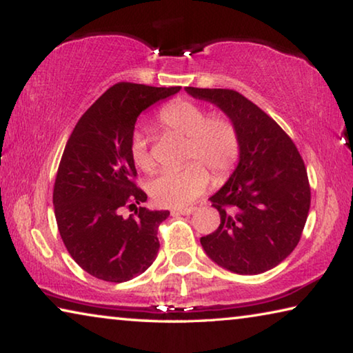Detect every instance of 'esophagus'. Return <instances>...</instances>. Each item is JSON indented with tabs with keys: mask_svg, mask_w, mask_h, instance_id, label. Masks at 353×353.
<instances>
[{
	"mask_svg": "<svg viewBox=\"0 0 353 353\" xmlns=\"http://www.w3.org/2000/svg\"><path fill=\"white\" fill-rule=\"evenodd\" d=\"M196 210L194 207H179V208H172L171 213L172 214H191Z\"/></svg>",
	"mask_w": 353,
	"mask_h": 353,
	"instance_id": "34e87169",
	"label": "esophagus"
}]
</instances>
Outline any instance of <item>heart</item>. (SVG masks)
<instances>
[{
  "label": "heart",
  "mask_w": 353,
  "mask_h": 353,
  "mask_svg": "<svg viewBox=\"0 0 353 353\" xmlns=\"http://www.w3.org/2000/svg\"><path fill=\"white\" fill-rule=\"evenodd\" d=\"M159 124L166 132L185 139L182 168L165 170L148 183L155 204L181 207L199 198L208 187L212 172L214 182H223L240 157V134L235 123L223 113L207 115L204 107L187 99H177L159 113ZM130 157L143 172L155 170V160L141 134L130 141Z\"/></svg>",
  "instance_id": "obj_1"
}]
</instances>
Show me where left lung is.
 <instances>
[{
	"label": "left lung",
	"mask_w": 353,
	"mask_h": 353,
	"mask_svg": "<svg viewBox=\"0 0 353 353\" xmlns=\"http://www.w3.org/2000/svg\"><path fill=\"white\" fill-rule=\"evenodd\" d=\"M218 105L240 134V162L210 201L221 224L201 238L205 254L236 274H261L302 236L310 201L307 168L292 140L259 105L229 88H185Z\"/></svg>",
	"instance_id": "left-lung-1"
}]
</instances>
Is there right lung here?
<instances>
[{
	"mask_svg": "<svg viewBox=\"0 0 353 353\" xmlns=\"http://www.w3.org/2000/svg\"><path fill=\"white\" fill-rule=\"evenodd\" d=\"M179 90L115 83L83 113L70 135L52 204L65 248L93 277L128 282L157 256V230L170 212L137 208L148 196L134 182L130 141L140 113ZM123 206L135 208L134 214L123 219L119 214Z\"/></svg>",
	"mask_w": 353,
	"mask_h": 353,
	"instance_id": "1",
	"label": "right lung"
}]
</instances>
